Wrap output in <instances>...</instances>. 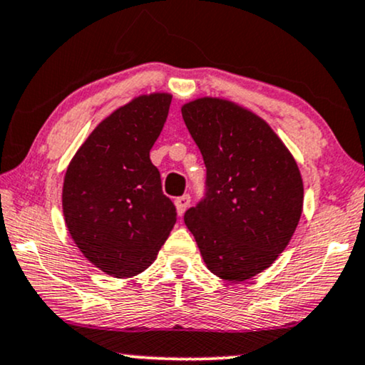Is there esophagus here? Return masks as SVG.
<instances>
[{"label": "esophagus", "instance_id": "obj_1", "mask_svg": "<svg viewBox=\"0 0 365 365\" xmlns=\"http://www.w3.org/2000/svg\"><path fill=\"white\" fill-rule=\"evenodd\" d=\"M175 205H177L178 215H183L185 214V210L188 209V205H190V195H182L175 198Z\"/></svg>", "mask_w": 365, "mask_h": 365}]
</instances>
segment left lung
<instances>
[{
  "label": "left lung",
  "mask_w": 365,
  "mask_h": 365,
  "mask_svg": "<svg viewBox=\"0 0 365 365\" xmlns=\"http://www.w3.org/2000/svg\"><path fill=\"white\" fill-rule=\"evenodd\" d=\"M182 116L207 168V195L183 220L212 273L246 281L292 241L303 210L302 173L273 128L232 101L193 99Z\"/></svg>",
  "instance_id": "8db88e82"
}]
</instances>
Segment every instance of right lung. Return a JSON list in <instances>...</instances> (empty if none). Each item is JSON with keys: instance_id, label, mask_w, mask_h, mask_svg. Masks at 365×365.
Segmentation results:
<instances>
[{"instance_id": "add662e5", "label": "right lung", "mask_w": 365, "mask_h": 365, "mask_svg": "<svg viewBox=\"0 0 365 365\" xmlns=\"http://www.w3.org/2000/svg\"><path fill=\"white\" fill-rule=\"evenodd\" d=\"M172 94L131 99L103 119L68 163L62 209L73 242L114 278L143 273L177 222L150 150L167 121Z\"/></svg>"}]
</instances>
